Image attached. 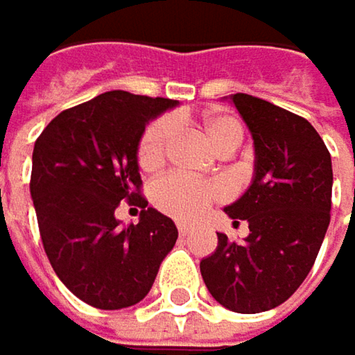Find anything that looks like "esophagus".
Returning <instances> with one entry per match:
<instances>
[{
	"label": "esophagus",
	"instance_id": "34e87169",
	"mask_svg": "<svg viewBox=\"0 0 355 355\" xmlns=\"http://www.w3.org/2000/svg\"><path fill=\"white\" fill-rule=\"evenodd\" d=\"M178 232H180V236H188L192 232V227L186 225V223H178Z\"/></svg>",
	"mask_w": 355,
	"mask_h": 355
}]
</instances>
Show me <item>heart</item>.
I'll list each match as a JSON object with an SVG mask.
<instances>
[{"label":"heart","instance_id":"1","mask_svg":"<svg viewBox=\"0 0 355 355\" xmlns=\"http://www.w3.org/2000/svg\"><path fill=\"white\" fill-rule=\"evenodd\" d=\"M205 134L211 146L219 153L223 148H238L244 130L242 123L232 115H215L205 121ZM175 138V121L169 117L153 121L138 144V165L144 171L159 169L171 148V142ZM221 186L213 182H198L190 180L178 173L165 175L157 180L150 188L153 202L159 211L180 219V221H192L200 217L211 202H215L221 196Z\"/></svg>","mask_w":355,"mask_h":355}]
</instances>
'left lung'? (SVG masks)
<instances>
[{"mask_svg":"<svg viewBox=\"0 0 355 355\" xmlns=\"http://www.w3.org/2000/svg\"><path fill=\"white\" fill-rule=\"evenodd\" d=\"M232 101L254 140V180L225 213L250 234L244 242L217 234L200 272L221 306L257 314L283 304L314 265L331 221L333 167L308 119L244 92Z\"/></svg>","mask_w":355,"mask_h":355,"instance_id":"left-lung-1","label":"left lung"}]
</instances>
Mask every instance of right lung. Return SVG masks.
Segmentation results:
<instances>
[{"label":"right lung","instance_id":"1","mask_svg":"<svg viewBox=\"0 0 355 355\" xmlns=\"http://www.w3.org/2000/svg\"><path fill=\"white\" fill-rule=\"evenodd\" d=\"M178 101L109 90L62 111L33 150L31 196L43 248L62 283L101 310L138 304L175 246V223L140 194L138 142L146 123ZM125 200L141 221L121 228Z\"/></svg>","mask_w":355,"mask_h":355}]
</instances>
